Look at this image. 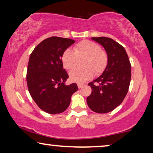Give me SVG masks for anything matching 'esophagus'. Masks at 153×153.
Segmentation results:
<instances>
[{"label": "esophagus", "instance_id": "obj_1", "mask_svg": "<svg viewBox=\"0 0 153 153\" xmlns=\"http://www.w3.org/2000/svg\"><path fill=\"white\" fill-rule=\"evenodd\" d=\"M83 86H84V84H83V83H78L79 88H83Z\"/></svg>", "mask_w": 153, "mask_h": 153}]
</instances>
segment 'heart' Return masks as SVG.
I'll return each mask as SVG.
<instances>
[{
	"mask_svg": "<svg viewBox=\"0 0 153 153\" xmlns=\"http://www.w3.org/2000/svg\"><path fill=\"white\" fill-rule=\"evenodd\" d=\"M84 58L81 68L70 71V79L76 83H83L95 75L104 72L108 62L106 52L101 49L98 44L90 40L81 41L75 45L74 50L67 49L62 55V62L66 70H71L76 65L78 58Z\"/></svg>",
	"mask_w": 153,
	"mask_h": 153,
	"instance_id": "obj_1",
	"label": "heart"
}]
</instances>
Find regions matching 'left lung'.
Listing matches in <instances>:
<instances>
[{"label": "left lung", "instance_id": "left-lung-1", "mask_svg": "<svg viewBox=\"0 0 153 153\" xmlns=\"http://www.w3.org/2000/svg\"><path fill=\"white\" fill-rule=\"evenodd\" d=\"M91 39L105 49L108 62L102 74L88 83L92 93L86 101L94 112L106 114L116 108L125 99L131 80V64L124 47L113 39L106 37Z\"/></svg>", "mask_w": 153, "mask_h": 153}]
</instances>
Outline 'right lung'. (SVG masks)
I'll return each instance as SVG.
<instances>
[{
	"label": "right lung",
	"mask_w": 153,
	"mask_h": 153,
	"mask_svg": "<svg viewBox=\"0 0 153 153\" xmlns=\"http://www.w3.org/2000/svg\"><path fill=\"white\" fill-rule=\"evenodd\" d=\"M74 42L51 37L41 42L30 54L26 74L28 91L37 105L48 114L65 111L78 90L76 83H65L69 76L62 62L64 51Z\"/></svg>",
	"instance_id": "right-lung-1"
}]
</instances>
